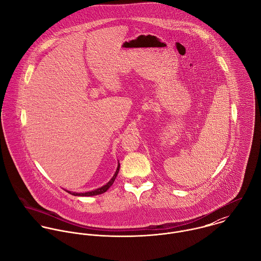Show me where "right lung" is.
Masks as SVG:
<instances>
[{
	"label": "right lung",
	"mask_w": 261,
	"mask_h": 261,
	"mask_svg": "<svg viewBox=\"0 0 261 261\" xmlns=\"http://www.w3.org/2000/svg\"><path fill=\"white\" fill-rule=\"evenodd\" d=\"M118 171H119V163H118V166H117V168H116V171H115L113 177L110 180V182H108L106 185H103V186L100 187V188H98V189H95V190H93V191H89V192H85V193H76V192H70V191H67V190H65V191L68 192V193L71 194V195H74V196H84V197H85V196H95V195L102 194V193L107 192V191L109 190V188L113 184V182H114V180H115V178H116V176H117V174H118Z\"/></svg>",
	"instance_id": "1"
}]
</instances>
